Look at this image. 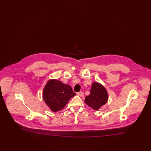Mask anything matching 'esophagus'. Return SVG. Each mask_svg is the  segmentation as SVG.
Masks as SVG:
<instances>
[{"mask_svg":"<svg viewBox=\"0 0 151 151\" xmlns=\"http://www.w3.org/2000/svg\"><path fill=\"white\" fill-rule=\"evenodd\" d=\"M77 94L79 96H80V97H82V96H84V92H79L78 93H77Z\"/></svg>","mask_w":151,"mask_h":151,"instance_id":"esophagus-1","label":"esophagus"}]
</instances>
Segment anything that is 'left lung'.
Listing matches in <instances>:
<instances>
[{
	"label": "left lung",
	"mask_w": 151,
	"mask_h": 151,
	"mask_svg": "<svg viewBox=\"0 0 151 151\" xmlns=\"http://www.w3.org/2000/svg\"><path fill=\"white\" fill-rule=\"evenodd\" d=\"M108 100V93L105 88L98 82L92 85L90 94L85 99V103L95 110H98Z\"/></svg>",
	"instance_id": "left-lung-1"
}]
</instances>
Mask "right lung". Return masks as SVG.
I'll use <instances>...</instances> for the list:
<instances>
[{"label":"right lung","instance_id":"right-lung-1","mask_svg":"<svg viewBox=\"0 0 151 151\" xmlns=\"http://www.w3.org/2000/svg\"><path fill=\"white\" fill-rule=\"evenodd\" d=\"M75 95L69 85L55 79L49 80L43 91V100L53 112L63 109Z\"/></svg>","mask_w":151,"mask_h":151}]
</instances>
